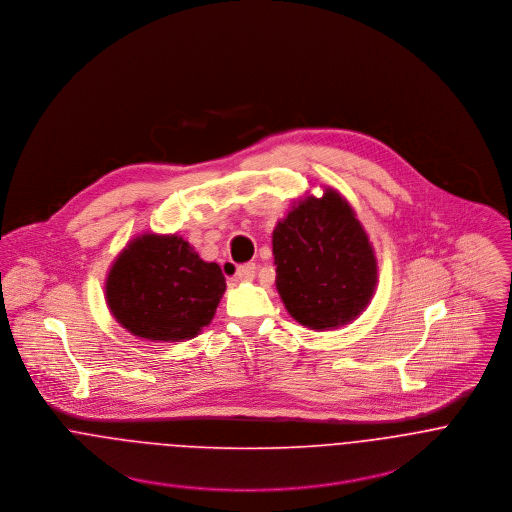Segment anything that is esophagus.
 <instances>
[{"mask_svg": "<svg viewBox=\"0 0 512 512\" xmlns=\"http://www.w3.org/2000/svg\"><path fill=\"white\" fill-rule=\"evenodd\" d=\"M255 271H257L255 263L241 265V267H237V269H235V279H237V281H251V279L255 277Z\"/></svg>", "mask_w": 512, "mask_h": 512, "instance_id": "obj_1", "label": "esophagus"}]
</instances>
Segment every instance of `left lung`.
I'll use <instances>...</instances> for the list:
<instances>
[{"label": "left lung", "mask_w": 512, "mask_h": 512, "mask_svg": "<svg viewBox=\"0 0 512 512\" xmlns=\"http://www.w3.org/2000/svg\"><path fill=\"white\" fill-rule=\"evenodd\" d=\"M277 290L288 314L310 330L355 320L377 286V259L340 192L306 196L273 231Z\"/></svg>", "instance_id": "left-lung-1"}]
</instances>
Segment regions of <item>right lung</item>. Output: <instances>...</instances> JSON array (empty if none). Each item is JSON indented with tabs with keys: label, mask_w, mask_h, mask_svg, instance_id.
Returning <instances> with one entry per match:
<instances>
[{
	"label": "right lung",
	"mask_w": 512,
	"mask_h": 512,
	"mask_svg": "<svg viewBox=\"0 0 512 512\" xmlns=\"http://www.w3.org/2000/svg\"><path fill=\"white\" fill-rule=\"evenodd\" d=\"M226 279L178 235L145 233L117 255L106 279L115 320L151 341L190 340L216 314Z\"/></svg>",
	"instance_id": "obj_1"
}]
</instances>
